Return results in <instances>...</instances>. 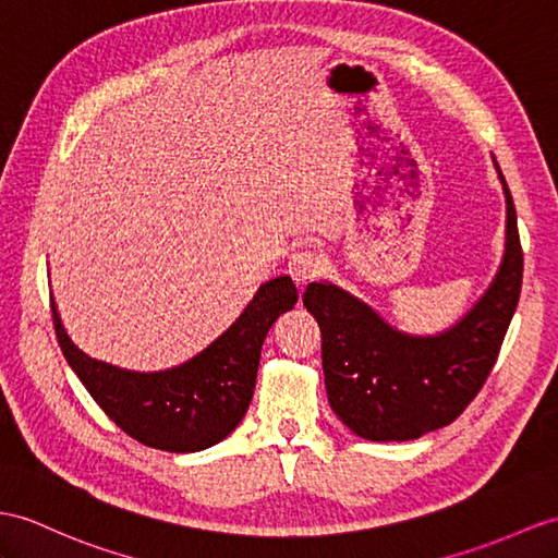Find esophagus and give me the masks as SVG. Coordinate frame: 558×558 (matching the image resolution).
Segmentation results:
<instances>
[{"label":"esophagus","mask_w":558,"mask_h":558,"mask_svg":"<svg viewBox=\"0 0 558 558\" xmlns=\"http://www.w3.org/2000/svg\"><path fill=\"white\" fill-rule=\"evenodd\" d=\"M322 269H324L322 257L317 253H312V251L295 253L289 260V275L298 283V287H305L307 281H312L317 275H322Z\"/></svg>","instance_id":"obj_1"}]
</instances>
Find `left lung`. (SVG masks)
<instances>
[{
    "instance_id": "1",
    "label": "left lung",
    "mask_w": 558,
    "mask_h": 558,
    "mask_svg": "<svg viewBox=\"0 0 558 558\" xmlns=\"http://www.w3.org/2000/svg\"><path fill=\"white\" fill-rule=\"evenodd\" d=\"M507 196V243L497 275L481 301L438 336L390 326L336 283L312 281L303 305L322 331L326 396L355 436L374 442L414 440L442 428L478 396L497 362L523 283L515 208Z\"/></svg>"
}]
</instances>
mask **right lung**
Wrapping results in <instances>:
<instances>
[{"label": "right lung", "instance_id": "1", "mask_svg": "<svg viewBox=\"0 0 558 558\" xmlns=\"http://www.w3.org/2000/svg\"><path fill=\"white\" fill-rule=\"evenodd\" d=\"M295 303L291 277L271 279L196 357L146 374L85 355L65 333L53 298L51 315L65 362L108 418L146 447L182 454L206 450L239 426L253 398L265 336Z\"/></svg>", "mask_w": 558, "mask_h": 558}]
</instances>
